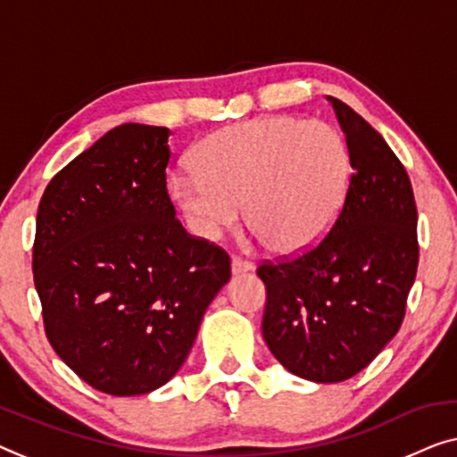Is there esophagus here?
I'll list each match as a JSON object with an SVG mask.
<instances>
[{"label": "esophagus", "mask_w": 457, "mask_h": 457, "mask_svg": "<svg viewBox=\"0 0 457 457\" xmlns=\"http://www.w3.org/2000/svg\"><path fill=\"white\" fill-rule=\"evenodd\" d=\"M253 270V263L243 260V257H233V274H245V272H251Z\"/></svg>", "instance_id": "esophagus-1"}]
</instances>
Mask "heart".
<instances>
[{"label": "heart", "instance_id": "1", "mask_svg": "<svg viewBox=\"0 0 457 457\" xmlns=\"http://www.w3.org/2000/svg\"><path fill=\"white\" fill-rule=\"evenodd\" d=\"M191 161L195 173H175L169 189L206 239L233 228L245 204V220L268 249L303 253L329 233L346 202V142L321 121L251 119L204 137Z\"/></svg>", "mask_w": 457, "mask_h": 457}]
</instances>
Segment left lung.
<instances>
[{"mask_svg": "<svg viewBox=\"0 0 457 457\" xmlns=\"http://www.w3.org/2000/svg\"><path fill=\"white\" fill-rule=\"evenodd\" d=\"M346 134L348 194L329 233L305 253L262 262V332L290 373L350 379L398 334L419 268L416 204L404 164L356 111L328 96Z\"/></svg>", "mask_w": 457, "mask_h": 457, "instance_id": "8db88e82", "label": "left lung"}]
</instances>
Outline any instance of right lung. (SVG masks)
Returning a JSON list of instances; mask_svg holds the SVG:
<instances>
[{
    "label": "right lung",
    "mask_w": 457,
    "mask_h": 457,
    "mask_svg": "<svg viewBox=\"0 0 457 457\" xmlns=\"http://www.w3.org/2000/svg\"><path fill=\"white\" fill-rule=\"evenodd\" d=\"M167 128L125 123L59 170L38 204L32 274L45 334L98 392L179 371L230 257L189 235L167 191Z\"/></svg>",
    "instance_id": "right-lung-1"
}]
</instances>
